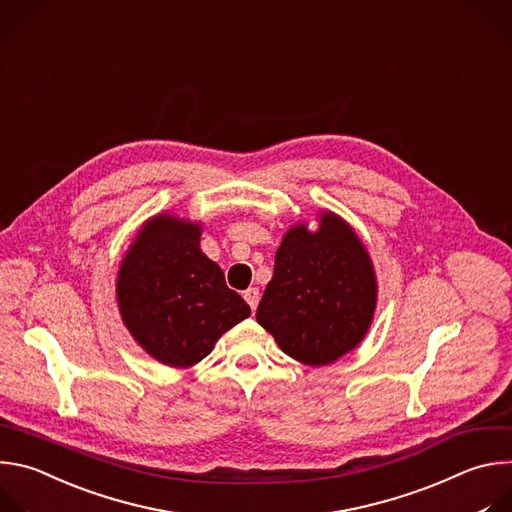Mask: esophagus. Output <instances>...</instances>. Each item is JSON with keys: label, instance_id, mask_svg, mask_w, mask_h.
Returning a JSON list of instances; mask_svg holds the SVG:
<instances>
[{"label": "esophagus", "instance_id": "obj_1", "mask_svg": "<svg viewBox=\"0 0 512 512\" xmlns=\"http://www.w3.org/2000/svg\"><path fill=\"white\" fill-rule=\"evenodd\" d=\"M244 298H246V302L250 304V309L256 311V306H258V302H260V292H258V288H248V290L244 292Z\"/></svg>", "mask_w": 512, "mask_h": 512}]
</instances>
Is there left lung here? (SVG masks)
Here are the masks:
<instances>
[{
	"label": "left lung",
	"instance_id": "obj_1",
	"mask_svg": "<svg viewBox=\"0 0 512 512\" xmlns=\"http://www.w3.org/2000/svg\"><path fill=\"white\" fill-rule=\"evenodd\" d=\"M319 220L315 232L296 224L284 234L256 311L278 347L311 367L353 351L377 304L373 262L355 230L333 212Z\"/></svg>",
	"mask_w": 512,
	"mask_h": 512
}]
</instances>
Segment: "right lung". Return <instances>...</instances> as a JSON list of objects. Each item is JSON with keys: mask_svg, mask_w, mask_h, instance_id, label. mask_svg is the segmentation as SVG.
I'll return each instance as SVG.
<instances>
[{"mask_svg": "<svg viewBox=\"0 0 512 512\" xmlns=\"http://www.w3.org/2000/svg\"><path fill=\"white\" fill-rule=\"evenodd\" d=\"M201 224L159 214L129 246L117 276V302L133 339L159 363L191 367L250 317L222 268L199 248Z\"/></svg>", "mask_w": 512, "mask_h": 512, "instance_id": "1", "label": "right lung"}]
</instances>
